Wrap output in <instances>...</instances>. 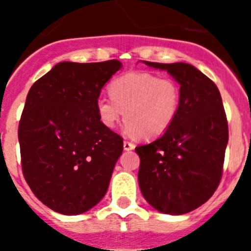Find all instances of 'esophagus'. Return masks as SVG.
<instances>
[{"label": "esophagus", "mask_w": 251, "mask_h": 251, "mask_svg": "<svg viewBox=\"0 0 251 251\" xmlns=\"http://www.w3.org/2000/svg\"><path fill=\"white\" fill-rule=\"evenodd\" d=\"M123 147L126 151H132L134 150V147H136V145L133 143V142H129V141H124L123 142Z\"/></svg>", "instance_id": "obj_1"}]
</instances>
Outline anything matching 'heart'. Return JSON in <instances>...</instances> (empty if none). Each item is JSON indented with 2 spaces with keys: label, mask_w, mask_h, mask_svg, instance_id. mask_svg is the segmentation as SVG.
I'll return each mask as SVG.
<instances>
[{
  "label": "heart",
  "mask_w": 251,
  "mask_h": 251,
  "mask_svg": "<svg viewBox=\"0 0 251 251\" xmlns=\"http://www.w3.org/2000/svg\"><path fill=\"white\" fill-rule=\"evenodd\" d=\"M110 95L97 100V110L106 128H114L124 114L130 132L142 139L161 136L178 115L181 85L172 77L147 72H130L110 83Z\"/></svg>",
  "instance_id": "1"
}]
</instances>
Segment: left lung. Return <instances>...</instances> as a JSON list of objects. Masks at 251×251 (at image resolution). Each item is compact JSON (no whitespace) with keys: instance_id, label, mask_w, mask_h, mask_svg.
Here are the masks:
<instances>
[{"instance_id":"obj_1","label":"left lung","mask_w":251,"mask_h":251,"mask_svg":"<svg viewBox=\"0 0 251 251\" xmlns=\"http://www.w3.org/2000/svg\"><path fill=\"white\" fill-rule=\"evenodd\" d=\"M145 64L167 70L181 85L182 100L172 126L136 147L139 188L158 211L187 214L214 195L223 177L229 141L223 99L214 81L190 64Z\"/></svg>"}]
</instances>
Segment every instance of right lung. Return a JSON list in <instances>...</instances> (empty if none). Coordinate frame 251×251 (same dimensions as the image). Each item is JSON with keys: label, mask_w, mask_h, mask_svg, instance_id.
Returning <instances> with one entry per match:
<instances>
[{"label": "right lung", "mask_w": 251, "mask_h": 251, "mask_svg": "<svg viewBox=\"0 0 251 251\" xmlns=\"http://www.w3.org/2000/svg\"><path fill=\"white\" fill-rule=\"evenodd\" d=\"M118 60L59 63L31 86L19 124L22 174L44 205L79 215L105 195L123 138L100 122L101 88Z\"/></svg>", "instance_id": "1"}]
</instances>
